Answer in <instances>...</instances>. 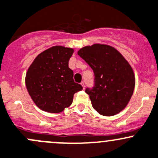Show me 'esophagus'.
Returning <instances> with one entry per match:
<instances>
[{
    "label": "esophagus",
    "instance_id": "esophagus-1",
    "mask_svg": "<svg viewBox=\"0 0 158 158\" xmlns=\"http://www.w3.org/2000/svg\"><path fill=\"white\" fill-rule=\"evenodd\" d=\"M81 86H82V87H83V89H85V85H84V82H81Z\"/></svg>",
    "mask_w": 158,
    "mask_h": 158
}]
</instances>
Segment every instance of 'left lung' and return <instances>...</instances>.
Returning <instances> with one entry per match:
<instances>
[{
    "label": "left lung",
    "instance_id": "8db88e82",
    "mask_svg": "<svg viewBox=\"0 0 158 158\" xmlns=\"http://www.w3.org/2000/svg\"><path fill=\"white\" fill-rule=\"evenodd\" d=\"M94 71L95 85L86 89L94 110L105 116L123 111L129 103L135 84L132 68L114 47L96 43L77 52Z\"/></svg>",
    "mask_w": 158,
    "mask_h": 158
}]
</instances>
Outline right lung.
Wrapping results in <instances>:
<instances>
[{
	"instance_id": "add662e5",
	"label": "right lung",
	"mask_w": 158,
	"mask_h": 158,
	"mask_svg": "<svg viewBox=\"0 0 158 158\" xmlns=\"http://www.w3.org/2000/svg\"><path fill=\"white\" fill-rule=\"evenodd\" d=\"M72 48L55 45L39 54L27 71L25 84L34 103L45 112L58 113L69 107L75 93L81 90L74 82L68 61Z\"/></svg>"
}]
</instances>
